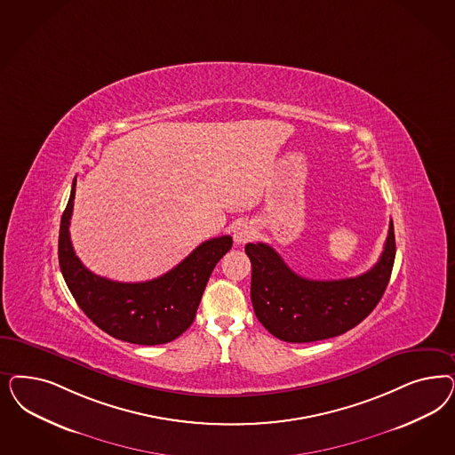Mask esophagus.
Wrapping results in <instances>:
<instances>
[{
	"label": "esophagus",
	"mask_w": 455,
	"mask_h": 455,
	"mask_svg": "<svg viewBox=\"0 0 455 455\" xmlns=\"http://www.w3.org/2000/svg\"><path fill=\"white\" fill-rule=\"evenodd\" d=\"M254 235V228L251 222H241L235 231V241L237 244H244L251 241V237Z\"/></svg>",
	"instance_id": "esophagus-1"
}]
</instances>
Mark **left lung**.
<instances>
[{"mask_svg":"<svg viewBox=\"0 0 455 455\" xmlns=\"http://www.w3.org/2000/svg\"><path fill=\"white\" fill-rule=\"evenodd\" d=\"M250 256L251 301L264 328L290 343L338 337L363 322L379 305L395 261V235L390 220L380 259L355 278L298 276L271 246L246 244Z\"/></svg>","mask_w":455,"mask_h":455,"instance_id":"obj_1","label":"left lung"}]
</instances>
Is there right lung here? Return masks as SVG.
<instances>
[{"instance_id":"1","label":"right lung","mask_w":455,"mask_h":455,"mask_svg":"<svg viewBox=\"0 0 455 455\" xmlns=\"http://www.w3.org/2000/svg\"><path fill=\"white\" fill-rule=\"evenodd\" d=\"M75 186L63 211L59 261L76 305L105 333L135 345H162L191 326L205 284L220 258L231 250L233 237L204 241L174 269L144 283H120L97 276L75 254L70 241Z\"/></svg>"}]
</instances>
